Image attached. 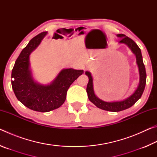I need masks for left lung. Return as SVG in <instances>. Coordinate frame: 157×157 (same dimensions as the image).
Segmentation results:
<instances>
[{"mask_svg": "<svg viewBox=\"0 0 157 157\" xmlns=\"http://www.w3.org/2000/svg\"><path fill=\"white\" fill-rule=\"evenodd\" d=\"M117 36L121 39V41H119V44H124L127 45L136 56V64L138 66L139 73V83L135 91L130 96L123 100L105 102V101L98 98L95 94L94 89V79H93L91 73L89 71L85 72V74L89 77V83L87 84L86 92L88 94L89 100L92 103H94L97 107L101 109L113 111V112H117V111L127 109L134 105L141 97L144 91L146 84L145 68L143 62L141 51H140L139 47L132 39L129 38L128 36H125L123 34H117Z\"/></svg>", "mask_w": 157, "mask_h": 157, "instance_id": "obj_1", "label": "left lung"}]
</instances>
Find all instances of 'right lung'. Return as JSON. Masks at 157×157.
<instances>
[{
  "label": "right lung",
  "instance_id": "add662e5",
  "mask_svg": "<svg viewBox=\"0 0 157 157\" xmlns=\"http://www.w3.org/2000/svg\"><path fill=\"white\" fill-rule=\"evenodd\" d=\"M44 32L34 36L21 51L12 71V86L17 99L30 109L48 112L61 107L65 102L66 93L73 82L83 74V70L62 69L48 84L34 80L30 69V54L47 34Z\"/></svg>",
  "mask_w": 157,
  "mask_h": 157
}]
</instances>
